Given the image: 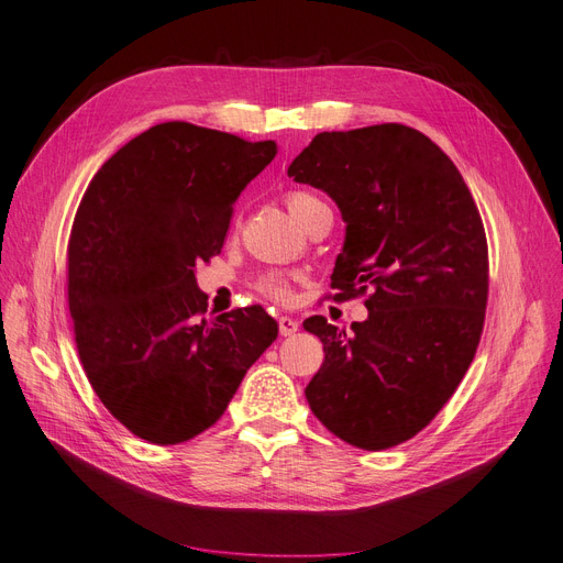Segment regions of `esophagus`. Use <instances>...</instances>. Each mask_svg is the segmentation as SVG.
I'll use <instances>...</instances> for the list:
<instances>
[{"label":"esophagus","instance_id":"1","mask_svg":"<svg viewBox=\"0 0 563 563\" xmlns=\"http://www.w3.org/2000/svg\"><path fill=\"white\" fill-rule=\"evenodd\" d=\"M278 329H280V335H295L297 331H299V322L295 320V317H287V314H283V317H278Z\"/></svg>","mask_w":563,"mask_h":563}]
</instances>
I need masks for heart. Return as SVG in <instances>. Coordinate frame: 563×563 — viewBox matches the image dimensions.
Segmentation results:
<instances>
[{
	"instance_id": "heart-1",
	"label": "heart",
	"mask_w": 563,
	"mask_h": 563,
	"mask_svg": "<svg viewBox=\"0 0 563 563\" xmlns=\"http://www.w3.org/2000/svg\"><path fill=\"white\" fill-rule=\"evenodd\" d=\"M287 209L289 213L297 218V221L303 225V221L308 218V213L320 207L322 202L314 198V195L310 192H303V190H291L287 192ZM257 289L262 291L264 297L274 299V301H287L289 299V285H287V278L280 276V274H264L260 280H257Z\"/></svg>"
}]
</instances>
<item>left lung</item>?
Wrapping results in <instances>:
<instances>
[{"label":"left lung","mask_w":563,"mask_h":563,"mask_svg":"<svg viewBox=\"0 0 563 563\" xmlns=\"http://www.w3.org/2000/svg\"><path fill=\"white\" fill-rule=\"evenodd\" d=\"M287 175L324 190L347 223L333 301L365 299L350 331L314 314L324 345L312 413L365 451L421 432L474 361L487 303V241L453 161L421 131L377 124L317 133Z\"/></svg>","instance_id":"1"}]
</instances>
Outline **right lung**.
Here are the masks:
<instances>
[{"instance_id":"obj_1","label":"right lung","mask_w":563,"mask_h":563,"mask_svg":"<svg viewBox=\"0 0 563 563\" xmlns=\"http://www.w3.org/2000/svg\"><path fill=\"white\" fill-rule=\"evenodd\" d=\"M278 154L274 140L165 121L108 158L68 239V310L96 396L152 444L223 417L278 338L260 306L207 314L195 264L221 253L232 205Z\"/></svg>"}]
</instances>
